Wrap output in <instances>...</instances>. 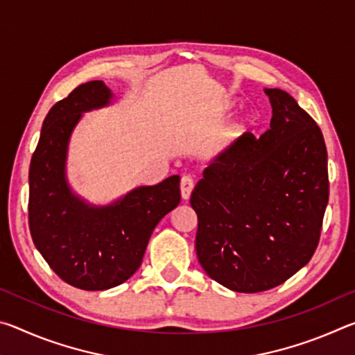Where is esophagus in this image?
I'll return each mask as SVG.
<instances>
[{"label":"esophagus","mask_w":355,"mask_h":355,"mask_svg":"<svg viewBox=\"0 0 355 355\" xmlns=\"http://www.w3.org/2000/svg\"><path fill=\"white\" fill-rule=\"evenodd\" d=\"M192 189H194V180H192L189 175L182 177V182H180V191H182V197L184 200L189 199Z\"/></svg>","instance_id":"1"}]
</instances>
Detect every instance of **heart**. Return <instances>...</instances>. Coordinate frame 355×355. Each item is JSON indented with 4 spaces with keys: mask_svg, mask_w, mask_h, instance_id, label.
<instances>
[{
    "mask_svg": "<svg viewBox=\"0 0 355 355\" xmlns=\"http://www.w3.org/2000/svg\"><path fill=\"white\" fill-rule=\"evenodd\" d=\"M252 123H254V117H252L250 114H244L243 117H239L236 122L232 125L228 133H230V136H241L250 128Z\"/></svg>",
    "mask_w": 355,
    "mask_h": 355,
    "instance_id": "obj_1",
    "label": "heart"
}]
</instances>
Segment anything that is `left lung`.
<instances>
[{
    "instance_id": "left-lung-1",
    "label": "left lung",
    "mask_w": 355,
    "mask_h": 355,
    "mask_svg": "<svg viewBox=\"0 0 355 355\" xmlns=\"http://www.w3.org/2000/svg\"><path fill=\"white\" fill-rule=\"evenodd\" d=\"M271 128L244 133L203 171L191 194L197 258L218 284L260 293L310 261L329 202L326 142L282 89H264Z\"/></svg>"
}]
</instances>
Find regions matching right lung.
Returning <instances> with one entry per match:
<instances>
[{
	"label": "right lung",
	"instance_id": "add662e5",
	"mask_svg": "<svg viewBox=\"0 0 355 355\" xmlns=\"http://www.w3.org/2000/svg\"><path fill=\"white\" fill-rule=\"evenodd\" d=\"M111 101L103 81L78 86L46 114L29 166L28 220L34 245L69 285L101 291L141 266L150 235L180 203V177L131 191L114 205L89 207L65 182V155L81 112Z\"/></svg>",
	"mask_w": 355,
	"mask_h": 355
}]
</instances>
